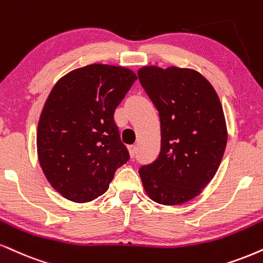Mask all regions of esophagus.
Returning a JSON list of instances; mask_svg holds the SVG:
<instances>
[{
	"mask_svg": "<svg viewBox=\"0 0 263 263\" xmlns=\"http://www.w3.org/2000/svg\"><path fill=\"white\" fill-rule=\"evenodd\" d=\"M127 149H128L129 156H131L132 158H134V157H135V154H136V145H135V144L127 145Z\"/></svg>",
	"mask_w": 263,
	"mask_h": 263,
	"instance_id": "34e87169",
	"label": "esophagus"
}]
</instances>
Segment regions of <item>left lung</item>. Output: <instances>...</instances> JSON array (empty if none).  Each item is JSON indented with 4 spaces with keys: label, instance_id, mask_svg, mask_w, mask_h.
Returning a JSON list of instances; mask_svg holds the SVG:
<instances>
[{
    "label": "left lung",
    "instance_id": "1",
    "mask_svg": "<svg viewBox=\"0 0 263 263\" xmlns=\"http://www.w3.org/2000/svg\"><path fill=\"white\" fill-rule=\"evenodd\" d=\"M138 78L159 111L160 153L142 166L145 194L160 204H182L202 192L216 175L228 131L217 91L200 72L144 66Z\"/></svg>",
    "mask_w": 263,
    "mask_h": 263
}]
</instances>
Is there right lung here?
Returning a JSON list of instances; mask_svg holds the SVG:
<instances>
[{
  "mask_svg": "<svg viewBox=\"0 0 263 263\" xmlns=\"http://www.w3.org/2000/svg\"><path fill=\"white\" fill-rule=\"evenodd\" d=\"M136 80L129 68L93 63L65 74L50 91L37 125V159L67 200H96L129 159L114 112Z\"/></svg>",
  "mask_w": 263,
  "mask_h": 263,
  "instance_id": "add662e5",
  "label": "right lung"
}]
</instances>
